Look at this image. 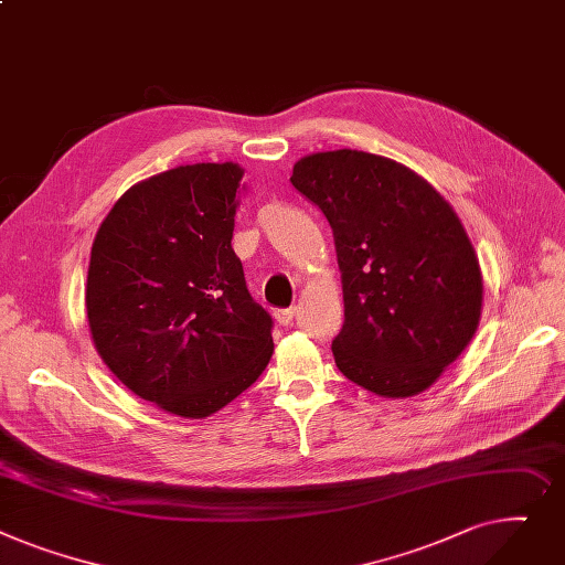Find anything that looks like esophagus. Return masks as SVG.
I'll return each mask as SVG.
<instances>
[{"instance_id":"34e87169","label":"esophagus","mask_w":565,"mask_h":565,"mask_svg":"<svg viewBox=\"0 0 565 565\" xmlns=\"http://www.w3.org/2000/svg\"><path fill=\"white\" fill-rule=\"evenodd\" d=\"M274 317H276V321H278L280 326H289V323L294 321V308H278V310L274 312Z\"/></svg>"}]
</instances>
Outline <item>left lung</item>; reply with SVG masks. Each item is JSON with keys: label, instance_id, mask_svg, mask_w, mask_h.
I'll return each instance as SVG.
<instances>
[{"label": "left lung", "instance_id": "obj_1", "mask_svg": "<svg viewBox=\"0 0 565 565\" xmlns=\"http://www.w3.org/2000/svg\"><path fill=\"white\" fill-rule=\"evenodd\" d=\"M291 184L333 227L344 326L338 370L387 399L434 385L477 333L483 280L466 227L424 178L387 157L298 159Z\"/></svg>", "mask_w": 565, "mask_h": 565}]
</instances>
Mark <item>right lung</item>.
<instances>
[{"label": "right lung", "instance_id": "add662e5", "mask_svg": "<svg viewBox=\"0 0 565 565\" xmlns=\"http://www.w3.org/2000/svg\"><path fill=\"white\" fill-rule=\"evenodd\" d=\"M239 163H191L127 189L88 264L93 344L141 399L210 417L250 387L274 353L271 315L232 250Z\"/></svg>", "mask_w": 565, "mask_h": 565}]
</instances>
